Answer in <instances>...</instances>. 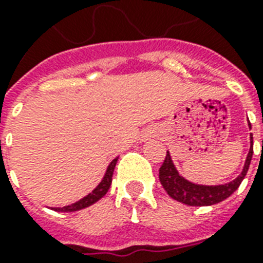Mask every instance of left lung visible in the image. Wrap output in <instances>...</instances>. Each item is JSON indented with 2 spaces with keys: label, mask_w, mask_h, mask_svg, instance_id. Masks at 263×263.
<instances>
[{
  "label": "left lung",
  "mask_w": 263,
  "mask_h": 263,
  "mask_svg": "<svg viewBox=\"0 0 263 263\" xmlns=\"http://www.w3.org/2000/svg\"><path fill=\"white\" fill-rule=\"evenodd\" d=\"M249 125L251 128V124L249 123ZM251 158H253V135H251V147L249 156L246 158L245 168L236 179L232 180L231 183L220 184V185H200V184L191 183L184 179L183 176H180L176 171L169 153H166L164 164L160 168V181L165 191L168 192V195L175 200H179L188 206H212L229 198L239 188L247 175Z\"/></svg>",
  "instance_id": "obj_1"
}]
</instances>
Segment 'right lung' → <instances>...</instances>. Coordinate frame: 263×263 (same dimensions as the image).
Returning <instances> with one entry per match:
<instances>
[{
  "label": "right lung",
  "instance_id": "right-lung-1",
  "mask_svg": "<svg viewBox=\"0 0 263 263\" xmlns=\"http://www.w3.org/2000/svg\"><path fill=\"white\" fill-rule=\"evenodd\" d=\"M117 160L119 158H115V160L111 161L109 166L106 169V173L103 176L102 181L97 185V187L92 190V191L88 194L87 196H84L80 200L75 202V203L69 204V206H64V208H53V210L55 212H76V210H82L84 208H88L91 204H94L95 202H98L102 196L106 195V192L109 191V188H110L111 184V176H113V172H115V166L117 164Z\"/></svg>",
  "mask_w": 263,
  "mask_h": 263
}]
</instances>
